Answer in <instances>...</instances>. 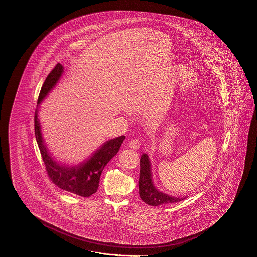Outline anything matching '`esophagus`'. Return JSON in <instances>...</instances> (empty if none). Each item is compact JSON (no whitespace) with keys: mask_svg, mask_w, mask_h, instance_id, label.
<instances>
[{"mask_svg":"<svg viewBox=\"0 0 257 257\" xmlns=\"http://www.w3.org/2000/svg\"><path fill=\"white\" fill-rule=\"evenodd\" d=\"M129 148L133 149V150H138L140 147V142L139 140H132L129 141L128 143Z\"/></svg>","mask_w":257,"mask_h":257,"instance_id":"esophagus-1","label":"esophagus"}]
</instances>
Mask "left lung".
I'll list each match as a JSON object with an SVG mask.
<instances>
[{
	"instance_id": "8db88e82",
	"label": "left lung",
	"mask_w": 257,
	"mask_h": 257,
	"mask_svg": "<svg viewBox=\"0 0 257 257\" xmlns=\"http://www.w3.org/2000/svg\"><path fill=\"white\" fill-rule=\"evenodd\" d=\"M139 189L141 200L149 205L158 206L183 201L187 197H174L167 194L156 187L153 179L152 163L147 154H143L140 158Z\"/></svg>"
}]
</instances>
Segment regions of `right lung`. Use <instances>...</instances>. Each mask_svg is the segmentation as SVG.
I'll return each instance as SVG.
<instances>
[{
	"mask_svg": "<svg viewBox=\"0 0 257 257\" xmlns=\"http://www.w3.org/2000/svg\"><path fill=\"white\" fill-rule=\"evenodd\" d=\"M64 72V67L58 63L52 70L41 87L38 105L35 112V135L39 145V151L45 164L49 177L55 185L61 189L70 193L89 197L94 194L100 183L101 174L104 167L116 156L121 143L125 140L124 136L103 142L93 154L84 161L75 165H67L57 161L47 148L46 143L42 137L41 124L38 117L39 106L45 100L49 93L55 88Z\"/></svg>",
	"mask_w": 257,
	"mask_h": 257,
	"instance_id": "obj_1",
	"label": "right lung"
}]
</instances>
